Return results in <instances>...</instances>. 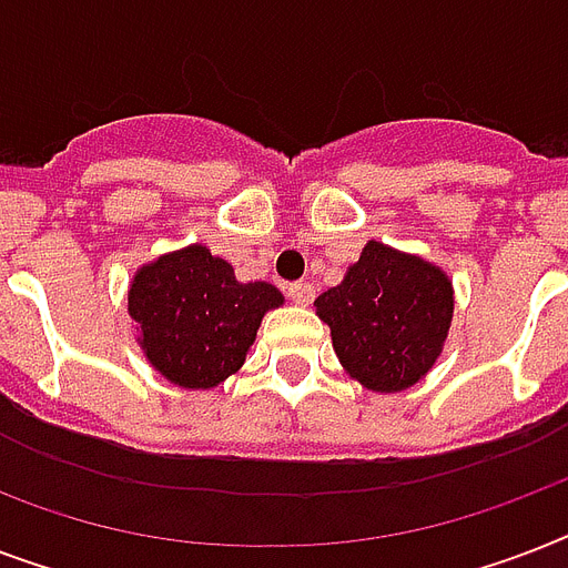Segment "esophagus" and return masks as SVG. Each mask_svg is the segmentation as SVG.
Here are the masks:
<instances>
[{
    "mask_svg": "<svg viewBox=\"0 0 568 568\" xmlns=\"http://www.w3.org/2000/svg\"><path fill=\"white\" fill-rule=\"evenodd\" d=\"M288 297H292L297 306H310L312 297H315V285L303 283V280H301V283H292V285H288Z\"/></svg>",
    "mask_w": 568,
    "mask_h": 568,
    "instance_id": "1",
    "label": "esophagus"
}]
</instances>
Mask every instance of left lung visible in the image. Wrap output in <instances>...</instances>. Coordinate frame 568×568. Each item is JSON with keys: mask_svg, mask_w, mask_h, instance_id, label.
<instances>
[{"mask_svg": "<svg viewBox=\"0 0 568 568\" xmlns=\"http://www.w3.org/2000/svg\"><path fill=\"white\" fill-rule=\"evenodd\" d=\"M338 363L372 392H404L439 359L454 318L442 267L368 241L345 280L315 301Z\"/></svg>", "mask_w": 568, "mask_h": 568, "instance_id": "8db88e82", "label": "left lung"}]
</instances>
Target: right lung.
<instances>
[{
	"label": "right lung",
	"mask_w": 568,
	"mask_h": 568,
	"mask_svg": "<svg viewBox=\"0 0 568 568\" xmlns=\"http://www.w3.org/2000/svg\"><path fill=\"white\" fill-rule=\"evenodd\" d=\"M283 306L271 283H239L226 258L203 244L138 267L129 315L138 345L173 386L214 388L244 365L265 312Z\"/></svg>",
	"instance_id": "obj_1"
}]
</instances>
